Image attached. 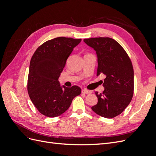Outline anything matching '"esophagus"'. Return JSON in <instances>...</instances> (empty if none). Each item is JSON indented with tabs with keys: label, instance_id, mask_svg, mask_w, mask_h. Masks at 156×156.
I'll return each mask as SVG.
<instances>
[{
	"label": "esophagus",
	"instance_id": "34e87169",
	"mask_svg": "<svg viewBox=\"0 0 156 156\" xmlns=\"http://www.w3.org/2000/svg\"><path fill=\"white\" fill-rule=\"evenodd\" d=\"M82 93L83 94H90V93H92V91L88 90L83 89V90H82Z\"/></svg>",
	"mask_w": 156,
	"mask_h": 156
}]
</instances>
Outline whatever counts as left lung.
Instances as JSON below:
<instances>
[{
    "label": "left lung",
    "instance_id": "obj_1",
    "mask_svg": "<svg viewBox=\"0 0 156 156\" xmlns=\"http://www.w3.org/2000/svg\"><path fill=\"white\" fill-rule=\"evenodd\" d=\"M96 51L98 57L97 76L105 75L104 90L98 94V103L92 107L96 114L112 119L124 111L133 95L134 72L128 55L116 41L110 37L84 39Z\"/></svg>",
    "mask_w": 156,
    "mask_h": 156
}]
</instances>
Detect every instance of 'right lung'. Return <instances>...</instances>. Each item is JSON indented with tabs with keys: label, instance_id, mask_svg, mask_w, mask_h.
<instances>
[{
	"label": "right lung",
	"instance_id": "add662e5",
	"mask_svg": "<svg viewBox=\"0 0 156 156\" xmlns=\"http://www.w3.org/2000/svg\"><path fill=\"white\" fill-rule=\"evenodd\" d=\"M81 39L58 37L47 41L31 58L27 90L33 104L41 114L56 117L66 111L73 98L81 93L77 86H61L58 81L66 62Z\"/></svg>",
	"mask_w": 156,
	"mask_h": 156
}]
</instances>
